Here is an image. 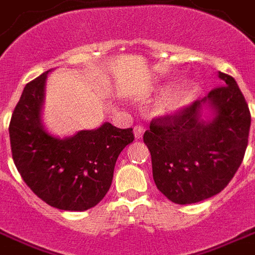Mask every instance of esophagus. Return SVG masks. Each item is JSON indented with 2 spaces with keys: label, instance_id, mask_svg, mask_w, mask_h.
Segmentation results:
<instances>
[{
  "label": "esophagus",
  "instance_id": "34e87169",
  "mask_svg": "<svg viewBox=\"0 0 255 255\" xmlns=\"http://www.w3.org/2000/svg\"><path fill=\"white\" fill-rule=\"evenodd\" d=\"M143 132H144V128L142 125H136L134 128V135H135V139H140L143 135Z\"/></svg>",
  "mask_w": 255,
  "mask_h": 255
}]
</instances>
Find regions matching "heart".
<instances>
[{"label": "heart", "mask_w": 255, "mask_h": 255, "mask_svg": "<svg viewBox=\"0 0 255 255\" xmlns=\"http://www.w3.org/2000/svg\"><path fill=\"white\" fill-rule=\"evenodd\" d=\"M195 88L188 87L182 90V91L174 92L164 99H161V102L157 104V112L160 113H172L176 112L181 107H184L188 102H190L191 98L194 96Z\"/></svg>", "instance_id": "heart-1"}]
</instances>
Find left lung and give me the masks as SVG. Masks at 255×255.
I'll list each match as a JSON object with an SVG mask.
<instances>
[{
  "mask_svg": "<svg viewBox=\"0 0 255 255\" xmlns=\"http://www.w3.org/2000/svg\"><path fill=\"white\" fill-rule=\"evenodd\" d=\"M224 86L176 112L152 119L143 142L151 152L153 181L169 201L190 205L226 188L241 165L250 130L249 107L233 77L219 71ZM203 104L216 111L200 120Z\"/></svg>",
  "mask_w": 255,
  "mask_h": 255,
  "instance_id": "8db88e82",
  "label": "left lung"
}]
</instances>
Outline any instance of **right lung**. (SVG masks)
I'll return each mask as SVG.
<instances>
[{
	"label": "right lung",
	"mask_w": 255,
	"mask_h": 255,
	"mask_svg": "<svg viewBox=\"0 0 255 255\" xmlns=\"http://www.w3.org/2000/svg\"><path fill=\"white\" fill-rule=\"evenodd\" d=\"M48 73L27 83L12 112V160L41 201L58 210L85 211L108 193L117 157L134 140V132L105 123L66 139L48 134L40 123Z\"/></svg>",
	"instance_id": "right-lung-1"
}]
</instances>
